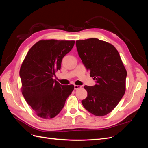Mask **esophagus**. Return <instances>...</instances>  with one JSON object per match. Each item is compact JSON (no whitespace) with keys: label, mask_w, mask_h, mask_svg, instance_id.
<instances>
[{"label":"esophagus","mask_w":148,"mask_h":148,"mask_svg":"<svg viewBox=\"0 0 148 148\" xmlns=\"http://www.w3.org/2000/svg\"><path fill=\"white\" fill-rule=\"evenodd\" d=\"M81 88H82V86H79V85H75L74 86L75 89H78Z\"/></svg>","instance_id":"obj_1"}]
</instances>
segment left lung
I'll use <instances>...</instances> for the list:
<instances>
[{
	"label": "left lung",
	"mask_w": 148,
	"mask_h": 148,
	"mask_svg": "<svg viewBox=\"0 0 148 148\" xmlns=\"http://www.w3.org/2000/svg\"><path fill=\"white\" fill-rule=\"evenodd\" d=\"M76 46L83 65L96 80L94 86H84L88 96L82 104L95 115L108 114L125 92L127 73L119 53L113 45L96 38L77 41Z\"/></svg>",
	"instance_id": "obj_1"
}]
</instances>
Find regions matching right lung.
I'll use <instances>...</instances> for the list:
<instances>
[{"label": "right lung", "mask_w": 148, "mask_h": 148, "mask_svg": "<svg viewBox=\"0 0 148 148\" xmlns=\"http://www.w3.org/2000/svg\"><path fill=\"white\" fill-rule=\"evenodd\" d=\"M74 44V41L41 40L29 49L21 66L22 94L40 117H56L73 90V84L62 85L53 77Z\"/></svg>", "instance_id": "right-lung-1"}]
</instances>
